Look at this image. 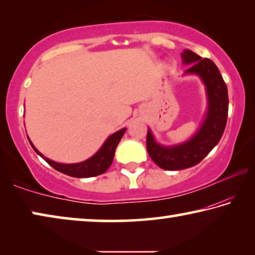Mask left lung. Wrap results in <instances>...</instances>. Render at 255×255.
Masks as SVG:
<instances>
[{"label":"left lung","mask_w":255,"mask_h":255,"mask_svg":"<svg viewBox=\"0 0 255 255\" xmlns=\"http://www.w3.org/2000/svg\"><path fill=\"white\" fill-rule=\"evenodd\" d=\"M182 58L184 64L193 63L187 73H195L205 82L209 107L199 131L182 145L163 147L155 143L152 133L147 131L146 147L148 155L156 165L169 171L188 169L200 163L221 140L228 115L227 86L213 60L201 58L191 50H184Z\"/></svg>","instance_id":"obj_1"}]
</instances>
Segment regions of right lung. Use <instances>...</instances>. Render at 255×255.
Wrapping results in <instances>:
<instances>
[{"label": "right lung", "instance_id": "1", "mask_svg": "<svg viewBox=\"0 0 255 255\" xmlns=\"http://www.w3.org/2000/svg\"><path fill=\"white\" fill-rule=\"evenodd\" d=\"M125 131H126V128L115 132L114 135H111L108 138L106 143L103 144L100 150H99L96 155H93L91 158L86 159L84 162L76 164H60L54 161H50V159L47 157H44V155L34 148L31 141H29L30 144H31L32 148L36 150V153L39 154L44 159H46V162L48 163L50 166H53L55 170L62 172V173L66 175L74 176V178H91V176L105 173V172L109 169L112 161H114L116 148H117V146L120 139H122V137L124 136Z\"/></svg>", "mask_w": 255, "mask_h": 255}]
</instances>
